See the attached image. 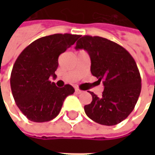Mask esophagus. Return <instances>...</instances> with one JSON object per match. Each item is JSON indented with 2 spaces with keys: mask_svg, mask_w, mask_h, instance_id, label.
<instances>
[{
  "mask_svg": "<svg viewBox=\"0 0 155 155\" xmlns=\"http://www.w3.org/2000/svg\"><path fill=\"white\" fill-rule=\"evenodd\" d=\"M82 92H83V91H81V90H79V89H77V88L75 89V93H76V94H81Z\"/></svg>",
  "mask_w": 155,
  "mask_h": 155,
  "instance_id": "esophagus-1",
  "label": "esophagus"
}]
</instances>
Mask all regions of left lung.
<instances>
[{
    "instance_id": "left-lung-1",
    "label": "left lung",
    "mask_w": 155,
    "mask_h": 155,
    "mask_svg": "<svg viewBox=\"0 0 155 155\" xmlns=\"http://www.w3.org/2000/svg\"><path fill=\"white\" fill-rule=\"evenodd\" d=\"M75 49H84L90 54L91 71L103 80L104 91L98 97L93 92L91 104L84 112L94 122L115 125L133 111L141 91V77L135 61L121 45L100 36L84 35Z\"/></svg>"
}]
</instances>
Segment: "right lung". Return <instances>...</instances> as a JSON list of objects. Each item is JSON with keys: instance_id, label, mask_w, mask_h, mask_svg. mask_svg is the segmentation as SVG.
Here are the masks:
<instances>
[{"instance_id": "obj_1", "label": "right lung", "mask_w": 155, "mask_h": 155, "mask_svg": "<svg viewBox=\"0 0 155 155\" xmlns=\"http://www.w3.org/2000/svg\"><path fill=\"white\" fill-rule=\"evenodd\" d=\"M80 37L54 34L41 37L25 47L12 68L11 88L15 104L29 120L47 122L57 116L64 99L74 92L71 84L57 87L49 80L56 77L58 58Z\"/></svg>"}]
</instances>
